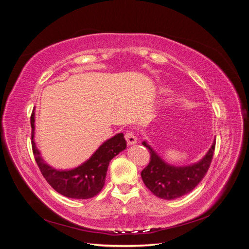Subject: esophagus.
<instances>
[{"label":"esophagus","instance_id":"esophagus-1","mask_svg":"<svg viewBox=\"0 0 249 249\" xmlns=\"http://www.w3.org/2000/svg\"><path fill=\"white\" fill-rule=\"evenodd\" d=\"M124 139H125L126 143H127V144H129V145L134 144V143L137 142V138H136V136H135L134 132H132V131H129V132H126V133L124 134Z\"/></svg>","mask_w":249,"mask_h":249}]
</instances>
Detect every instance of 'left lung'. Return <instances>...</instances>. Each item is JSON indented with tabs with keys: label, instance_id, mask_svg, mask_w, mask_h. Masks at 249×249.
<instances>
[{
	"label": "left lung",
	"instance_id": "8db88e82",
	"mask_svg": "<svg viewBox=\"0 0 249 249\" xmlns=\"http://www.w3.org/2000/svg\"><path fill=\"white\" fill-rule=\"evenodd\" d=\"M142 144L148 148L150 155L149 163L141 171L143 183L156 196L175 199L192 191L205 178L213 159L216 141L200 162L186 167L170 166L161 160L145 142Z\"/></svg>",
	"mask_w": 249,
	"mask_h": 249
}]
</instances>
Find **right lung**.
<instances>
[{
	"label": "right lung",
	"instance_id": "obj_1",
	"mask_svg": "<svg viewBox=\"0 0 249 249\" xmlns=\"http://www.w3.org/2000/svg\"><path fill=\"white\" fill-rule=\"evenodd\" d=\"M30 122L32 127V150L41 175L53 189L70 198L87 199L94 197L105 185L110 161L126 147L124 134H117L102 144L93 156L81 166L67 171H58L43 162L35 146L33 141L34 113L31 114Z\"/></svg>",
	"mask_w": 249,
	"mask_h": 249
}]
</instances>
